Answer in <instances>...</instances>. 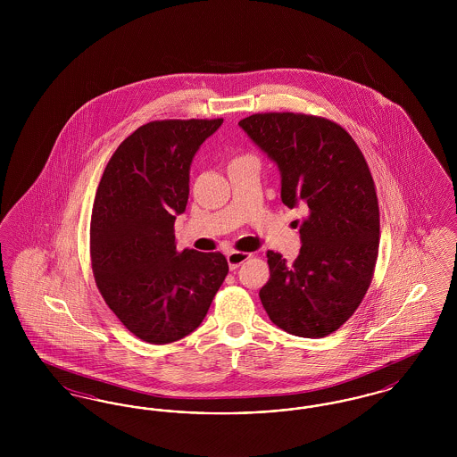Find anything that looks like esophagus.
<instances>
[{"label": "esophagus", "mask_w": 457, "mask_h": 457, "mask_svg": "<svg viewBox=\"0 0 457 457\" xmlns=\"http://www.w3.org/2000/svg\"><path fill=\"white\" fill-rule=\"evenodd\" d=\"M252 255L250 253H245V252H229L228 255H226V259H228V263H229V269L231 270H235V269H238L239 265L243 263V262L248 261Z\"/></svg>", "instance_id": "34e87169"}]
</instances>
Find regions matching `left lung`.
Returning a JSON list of instances; mask_svg holds the SVG:
<instances>
[{
	"label": "left lung",
	"mask_w": 457,
	"mask_h": 457,
	"mask_svg": "<svg viewBox=\"0 0 457 457\" xmlns=\"http://www.w3.org/2000/svg\"><path fill=\"white\" fill-rule=\"evenodd\" d=\"M281 174V200L303 204L302 248L293 265L267 252L261 289L269 319L300 337H326L361 303L378 253V204L363 157L348 131L326 118L265 112L238 123Z\"/></svg>",
	"instance_id": "1"
}]
</instances>
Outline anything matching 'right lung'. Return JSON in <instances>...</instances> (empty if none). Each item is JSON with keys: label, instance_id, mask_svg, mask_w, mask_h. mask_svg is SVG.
I'll list each match as a JSON object with an SVG mask.
<instances>
[{"label": "right lung", "instance_id": "add662e5", "mask_svg": "<svg viewBox=\"0 0 457 457\" xmlns=\"http://www.w3.org/2000/svg\"><path fill=\"white\" fill-rule=\"evenodd\" d=\"M220 125V118L147 123L120 144L97 187L96 283L121 324L151 345L194 332L229 270L219 252H178L173 229L187 209L192 161Z\"/></svg>", "mask_w": 457, "mask_h": 457}]
</instances>
